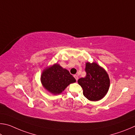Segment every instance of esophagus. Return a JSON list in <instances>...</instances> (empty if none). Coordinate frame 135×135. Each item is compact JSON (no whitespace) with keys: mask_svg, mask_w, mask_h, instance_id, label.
<instances>
[{"mask_svg":"<svg viewBox=\"0 0 135 135\" xmlns=\"http://www.w3.org/2000/svg\"><path fill=\"white\" fill-rule=\"evenodd\" d=\"M74 76V78H75V79H76V81H78V75H75Z\"/></svg>","mask_w":135,"mask_h":135,"instance_id":"esophagus-1","label":"esophagus"}]
</instances>
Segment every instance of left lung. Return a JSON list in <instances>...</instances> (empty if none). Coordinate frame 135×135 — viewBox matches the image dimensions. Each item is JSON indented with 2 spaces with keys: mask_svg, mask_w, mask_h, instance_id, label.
I'll use <instances>...</instances> for the list:
<instances>
[{
  "mask_svg": "<svg viewBox=\"0 0 135 135\" xmlns=\"http://www.w3.org/2000/svg\"><path fill=\"white\" fill-rule=\"evenodd\" d=\"M86 76L78 81L83 89V94L89 100L95 101L102 99L107 93L110 79L105 70L96 63H86Z\"/></svg>",
  "mask_w": 135,
  "mask_h": 135,
  "instance_id": "8db88e82",
  "label": "left lung"
}]
</instances>
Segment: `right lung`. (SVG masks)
I'll return each mask as SVG.
<instances>
[{
    "label": "right lung",
    "mask_w": 135,
    "mask_h": 135,
    "mask_svg": "<svg viewBox=\"0 0 135 135\" xmlns=\"http://www.w3.org/2000/svg\"><path fill=\"white\" fill-rule=\"evenodd\" d=\"M41 81L44 88L55 95L60 94L70 84L76 82L69 72L58 64H54L45 69L41 76Z\"/></svg>",
    "instance_id": "right-lung-1"
}]
</instances>
